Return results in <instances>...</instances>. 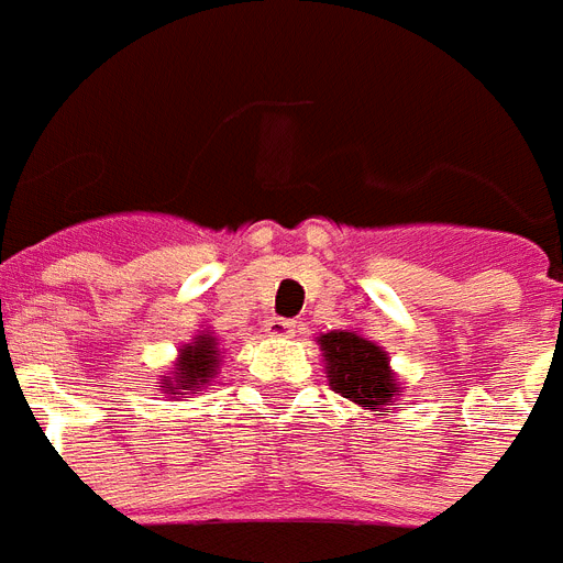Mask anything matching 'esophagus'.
<instances>
[{"label":"esophagus","instance_id":"esophagus-1","mask_svg":"<svg viewBox=\"0 0 563 563\" xmlns=\"http://www.w3.org/2000/svg\"><path fill=\"white\" fill-rule=\"evenodd\" d=\"M267 334L278 336V340L296 336V322H294V319H282V317L267 319Z\"/></svg>","mask_w":563,"mask_h":563}]
</instances>
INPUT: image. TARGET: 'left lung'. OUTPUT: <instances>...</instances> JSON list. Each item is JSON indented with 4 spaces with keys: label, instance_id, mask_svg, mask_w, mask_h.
Masks as SVG:
<instances>
[{
    "label": "left lung",
    "instance_id": "left-lung-1",
    "mask_svg": "<svg viewBox=\"0 0 563 563\" xmlns=\"http://www.w3.org/2000/svg\"><path fill=\"white\" fill-rule=\"evenodd\" d=\"M319 352L325 357L328 384L349 401L384 416V409L401 393L389 368V357L380 345H375L357 331H331L317 340Z\"/></svg>",
    "mask_w": 563,
    "mask_h": 563
}]
</instances>
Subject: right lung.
<instances>
[{
	"label": "right lung",
	"instance_id": "obj_1",
	"mask_svg": "<svg viewBox=\"0 0 563 563\" xmlns=\"http://www.w3.org/2000/svg\"><path fill=\"white\" fill-rule=\"evenodd\" d=\"M218 340L203 331L200 336H195V343H188L179 349L177 357V372L174 377L165 380V393L168 395H188V393H200L206 384H209L211 377L218 375Z\"/></svg>",
	"mask_w": 563,
	"mask_h": 563
}]
</instances>
